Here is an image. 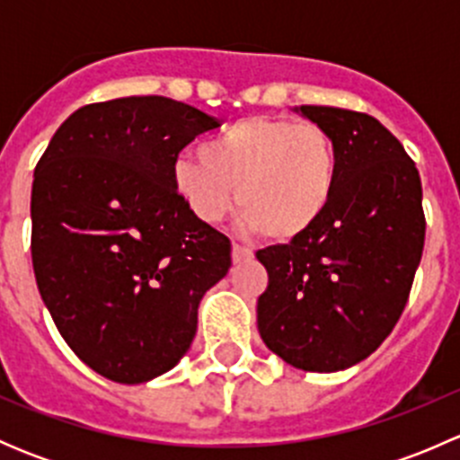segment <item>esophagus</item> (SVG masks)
<instances>
[{"instance_id": "1", "label": "esophagus", "mask_w": 460, "mask_h": 460, "mask_svg": "<svg viewBox=\"0 0 460 460\" xmlns=\"http://www.w3.org/2000/svg\"><path fill=\"white\" fill-rule=\"evenodd\" d=\"M231 258H234V262H244V260L253 258V252L249 247H244V244L240 243H234V247H231Z\"/></svg>"}]
</instances>
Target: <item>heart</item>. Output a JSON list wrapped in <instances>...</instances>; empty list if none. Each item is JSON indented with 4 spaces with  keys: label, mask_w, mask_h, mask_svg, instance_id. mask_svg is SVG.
Returning a JSON list of instances; mask_svg holds the SVG:
<instances>
[{
    "label": "heart",
    "mask_w": 460,
    "mask_h": 460,
    "mask_svg": "<svg viewBox=\"0 0 460 460\" xmlns=\"http://www.w3.org/2000/svg\"><path fill=\"white\" fill-rule=\"evenodd\" d=\"M173 187L198 220L216 225L235 204L243 226L278 243L314 229L338 187V153L318 124L247 118L173 166Z\"/></svg>",
    "instance_id": "heart-1"
}]
</instances>
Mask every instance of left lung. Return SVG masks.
Here are the masks:
<instances>
[{
	"label": "left lung",
	"instance_id": "1",
	"mask_svg": "<svg viewBox=\"0 0 460 460\" xmlns=\"http://www.w3.org/2000/svg\"><path fill=\"white\" fill-rule=\"evenodd\" d=\"M300 113L332 137L338 187L309 234L256 253L269 273L258 332L294 367L341 372L374 354L405 309L425 244L423 187L414 160L372 115Z\"/></svg>",
	"mask_w": 460,
	"mask_h": 460
}]
</instances>
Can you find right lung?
I'll list each match as a JSON object with an SVG mask.
<instances>
[{
	"mask_svg": "<svg viewBox=\"0 0 460 460\" xmlns=\"http://www.w3.org/2000/svg\"><path fill=\"white\" fill-rule=\"evenodd\" d=\"M217 127L162 95L95 102L55 131L37 162V289L66 345L104 378L137 385L175 367L202 296L229 271V238L173 187L180 151Z\"/></svg>",
	"mask_w": 460,
	"mask_h": 460,
	"instance_id": "1",
	"label": "right lung"
}]
</instances>
